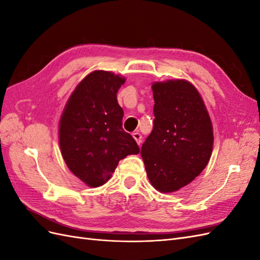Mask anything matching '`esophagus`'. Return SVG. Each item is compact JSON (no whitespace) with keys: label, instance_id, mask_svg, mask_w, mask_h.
<instances>
[{"label":"esophagus","instance_id":"1","mask_svg":"<svg viewBox=\"0 0 260 260\" xmlns=\"http://www.w3.org/2000/svg\"><path fill=\"white\" fill-rule=\"evenodd\" d=\"M132 137L135 138V140L137 141V143L139 144V145H141V143H142V136H141V133H139V132H135L132 135Z\"/></svg>","mask_w":260,"mask_h":260}]
</instances>
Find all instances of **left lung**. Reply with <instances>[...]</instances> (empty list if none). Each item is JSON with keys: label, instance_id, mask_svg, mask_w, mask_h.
Instances as JSON below:
<instances>
[{"label": "left lung", "instance_id": "8db88e82", "mask_svg": "<svg viewBox=\"0 0 260 260\" xmlns=\"http://www.w3.org/2000/svg\"><path fill=\"white\" fill-rule=\"evenodd\" d=\"M154 127L141 147L149 182L161 193L191 183L210 159L214 133L198 89L186 80L154 82Z\"/></svg>", "mask_w": 260, "mask_h": 260}]
</instances>
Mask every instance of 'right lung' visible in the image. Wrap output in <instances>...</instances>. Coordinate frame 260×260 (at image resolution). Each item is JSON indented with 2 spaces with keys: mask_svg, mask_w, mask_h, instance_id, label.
Returning a JSON list of instances; mask_svg holds the SVG:
<instances>
[{
  "mask_svg": "<svg viewBox=\"0 0 260 260\" xmlns=\"http://www.w3.org/2000/svg\"><path fill=\"white\" fill-rule=\"evenodd\" d=\"M123 77L95 70L76 86L59 120L61 156L73 174L91 187L106 183L118 162L138 154L136 140L122 129L117 92Z\"/></svg>",
  "mask_w": 260,
  "mask_h": 260,
  "instance_id": "1",
  "label": "right lung"
}]
</instances>
